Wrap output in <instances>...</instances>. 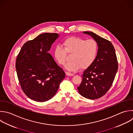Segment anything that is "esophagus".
I'll return each instance as SVG.
<instances>
[{
    "label": "esophagus",
    "instance_id": "34e87169",
    "mask_svg": "<svg viewBox=\"0 0 133 133\" xmlns=\"http://www.w3.org/2000/svg\"><path fill=\"white\" fill-rule=\"evenodd\" d=\"M66 75L67 76H72L74 75V74L71 72H66Z\"/></svg>",
    "mask_w": 133,
    "mask_h": 133
}]
</instances>
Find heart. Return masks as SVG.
Returning a JSON list of instances; mask_svg holds the SVG:
<instances>
[{
    "label": "heart",
    "instance_id": "heart-1",
    "mask_svg": "<svg viewBox=\"0 0 133 133\" xmlns=\"http://www.w3.org/2000/svg\"><path fill=\"white\" fill-rule=\"evenodd\" d=\"M64 48L57 45L54 49V57L60 65H64L67 53L72 55L71 62L65 65L70 71H75L81 68L83 69L89 67L95 61L98 52V44L94 39L86 40L78 37L72 36L64 40Z\"/></svg>",
    "mask_w": 133,
    "mask_h": 133
}]
</instances>
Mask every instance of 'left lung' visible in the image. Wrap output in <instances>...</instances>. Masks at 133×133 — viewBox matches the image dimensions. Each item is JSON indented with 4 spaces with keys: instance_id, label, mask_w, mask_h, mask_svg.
<instances>
[{
    "instance_id": "1",
    "label": "left lung",
    "mask_w": 133,
    "mask_h": 133,
    "mask_svg": "<svg viewBox=\"0 0 133 133\" xmlns=\"http://www.w3.org/2000/svg\"><path fill=\"white\" fill-rule=\"evenodd\" d=\"M90 35L98 44V52L94 62L83 72L82 82L77 87L83 97L96 99L102 97L110 88L118 69L114 48L112 43L91 32Z\"/></svg>"
}]
</instances>
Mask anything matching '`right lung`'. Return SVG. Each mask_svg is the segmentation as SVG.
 <instances>
[{
	"label": "right lung",
	"instance_id": "add662e5",
	"mask_svg": "<svg viewBox=\"0 0 133 133\" xmlns=\"http://www.w3.org/2000/svg\"><path fill=\"white\" fill-rule=\"evenodd\" d=\"M59 35L40 34L26 42L17 56L16 68L21 88L36 101L44 102L53 97L65 76L63 69L48 53Z\"/></svg>",
	"mask_w": 133,
	"mask_h": 133
}]
</instances>
